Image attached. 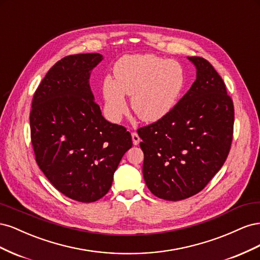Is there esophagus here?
Wrapping results in <instances>:
<instances>
[{
    "instance_id": "34e87169",
    "label": "esophagus",
    "mask_w": 260,
    "mask_h": 260,
    "mask_svg": "<svg viewBox=\"0 0 260 260\" xmlns=\"http://www.w3.org/2000/svg\"><path fill=\"white\" fill-rule=\"evenodd\" d=\"M131 137H132V142H133V144H135V145H138V144L140 143V141H141V139H140V137H139L138 133H137V132H132Z\"/></svg>"
}]
</instances>
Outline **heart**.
<instances>
[{"label": "heart", "mask_w": 260, "mask_h": 260, "mask_svg": "<svg viewBox=\"0 0 260 260\" xmlns=\"http://www.w3.org/2000/svg\"><path fill=\"white\" fill-rule=\"evenodd\" d=\"M115 80L106 77L102 85L107 118L119 122L127 112L124 95L131 96V108L141 120L155 122L175 108L186 83L181 62L155 54L128 55L114 67Z\"/></svg>", "instance_id": "obj_1"}]
</instances>
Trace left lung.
<instances>
[{
  "label": "left lung",
  "mask_w": 260,
  "mask_h": 260,
  "mask_svg": "<svg viewBox=\"0 0 260 260\" xmlns=\"http://www.w3.org/2000/svg\"><path fill=\"white\" fill-rule=\"evenodd\" d=\"M196 80L160 120L138 130L143 177L155 196L181 201L198 194L222 167L233 139L234 107L208 60L187 57Z\"/></svg>",
  "instance_id": "left-lung-1"
}]
</instances>
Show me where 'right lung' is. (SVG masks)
Masks as SVG:
<instances>
[{
    "label": "right lung",
    "instance_id": "obj_1",
    "mask_svg": "<svg viewBox=\"0 0 260 260\" xmlns=\"http://www.w3.org/2000/svg\"><path fill=\"white\" fill-rule=\"evenodd\" d=\"M99 53L69 55L45 75L32 99L31 142L36 161L67 198L95 202L109 191L114 172L132 146L130 132L107 121L89 79Z\"/></svg>",
    "mask_w": 260,
    "mask_h": 260
}]
</instances>
